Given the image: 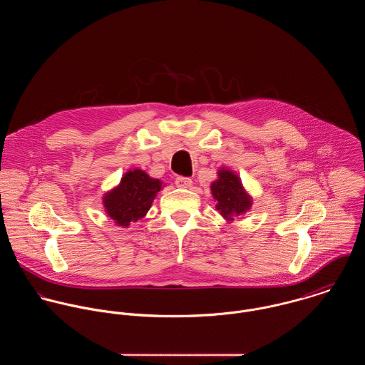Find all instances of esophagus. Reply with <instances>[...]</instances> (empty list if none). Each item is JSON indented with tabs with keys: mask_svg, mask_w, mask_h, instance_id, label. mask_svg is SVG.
<instances>
[{
	"mask_svg": "<svg viewBox=\"0 0 365 365\" xmlns=\"http://www.w3.org/2000/svg\"><path fill=\"white\" fill-rule=\"evenodd\" d=\"M175 185L178 188H191L192 187V181L188 177H177L175 178Z\"/></svg>",
	"mask_w": 365,
	"mask_h": 365,
	"instance_id": "esophagus-1",
	"label": "esophagus"
}]
</instances>
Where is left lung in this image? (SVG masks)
Segmentation results:
<instances>
[{"mask_svg": "<svg viewBox=\"0 0 365 365\" xmlns=\"http://www.w3.org/2000/svg\"><path fill=\"white\" fill-rule=\"evenodd\" d=\"M217 177L210 182V194L216 201V209L226 222L245 215L253 205V197L246 191L240 177L227 167H219Z\"/></svg>", "mask_w": 365, "mask_h": 365, "instance_id": "1", "label": "left lung"}]
</instances>
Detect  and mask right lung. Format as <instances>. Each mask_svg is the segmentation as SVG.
Returning <instances> with one entry per match:
<instances>
[{"mask_svg": "<svg viewBox=\"0 0 365 365\" xmlns=\"http://www.w3.org/2000/svg\"><path fill=\"white\" fill-rule=\"evenodd\" d=\"M163 182L150 177L145 170H128L119 184L103 197L105 213L119 227H129L132 222L143 217L163 188Z\"/></svg>", "mask_w": 365, "mask_h": 365, "instance_id": "right-lung-1", "label": "right lung"}]
</instances>
